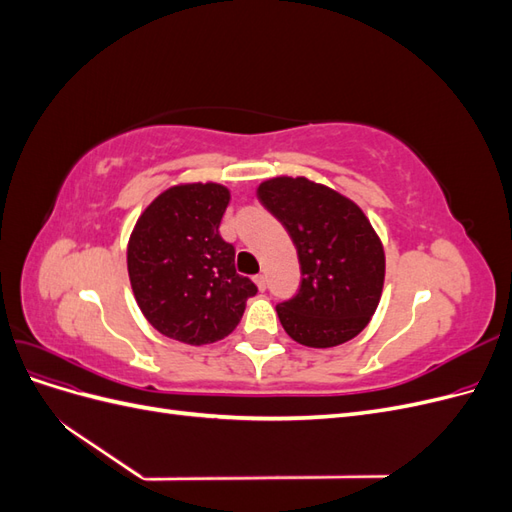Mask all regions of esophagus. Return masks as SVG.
Masks as SVG:
<instances>
[{
	"label": "esophagus",
	"mask_w": 512,
	"mask_h": 512,
	"mask_svg": "<svg viewBox=\"0 0 512 512\" xmlns=\"http://www.w3.org/2000/svg\"><path fill=\"white\" fill-rule=\"evenodd\" d=\"M254 282H256V286H258L260 290H265V288H267V277H265V275H262V273L254 277Z\"/></svg>",
	"instance_id": "1"
}]
</instances>
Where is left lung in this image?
<instances>
[{
	"mask_svg": "<svg viewBox=\"0 0 512 512\" xmlns=\"http://www.w3.org/2000/svg\"><path fill=\"white\" fill-rule=\"evenodd\" d=\"M258 200L282 222L299 254V292L275 307L284 331L309 348L339 346L359 335L384 284V250L365 213L305 177L260 183Z\"/></svg>",
	"mask_w": 512,
	"mask_h": 512,
	"instance_id": "8db88e82",
	"label": "left lung"
}]
</instances>
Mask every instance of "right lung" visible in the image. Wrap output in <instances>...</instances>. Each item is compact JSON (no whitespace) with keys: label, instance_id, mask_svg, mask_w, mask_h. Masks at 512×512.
Instances as JSON below:
<instances>
[{"label":"right lung","instance_id":"add662e5","mask_svg":"<svg viewBox=\"0 0 512 512\" xmlns=\"http://www.w3.org/2000/svg\"><path fill=\"white\" fill-rule=\"evenodd\" d=\"M230 192L185 183L162 192L138 218L128 243L134 297L153 329L190 346L235 331L258 292L235 269V247L220 235Z\"/></svg>","mask_w":512,"mask_h":512}]
</instances>
